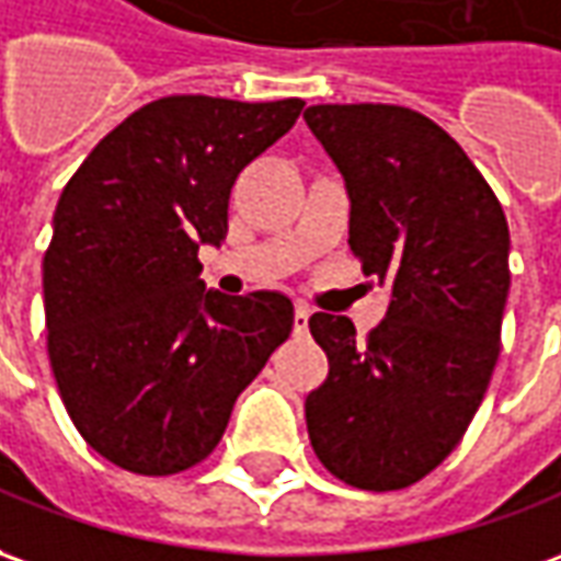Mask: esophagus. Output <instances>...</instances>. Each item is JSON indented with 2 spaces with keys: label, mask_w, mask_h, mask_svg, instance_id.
I'll return each mask as SVG.
<instances>
[{
  "label": "esophagus",
  "mask_w": 561,
  "mask_h": 561,
  "mask_svg": "<svg viewBox=\"0 0 561 561\" xmlns=\"http://www.w3.org/2000/svg\"><path fill=\"white\" fill-rule=\"evenodd\" d=\"M307 325H310V310L297 304L295 307V334H304V331H307Z\"/></svg>",
  "instance_id": "esophagus-1"
}]
</instances>
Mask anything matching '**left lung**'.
<instances>
[{
	"label": "left lung",
	"instance_id": "1",
	"mask_svg": "<svg viewBox=\"0 0 561 561\" xmlns=\"http://www.w3.org/2000/svg\"><path fill=\"white\" fill-rule=\"evenodd\" d=\"M344 174L350 249L390 285L365 341L346 316L312 312L329 377L307 396L316 457L341 482H421L463 439L501 353L510 227L455 137L409 106L319 104L304 113Z\"/></svg>",
	"mask_w": 561,
	"mask_h": 561
}]
</instances>
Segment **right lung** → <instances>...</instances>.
I'll list each match as a JSON object with an SVG mask.
<instances>
[{
    "label": "right lung",
    "mask_w": 561,
    "mask_h": 561,
    "mask_svg": "<svg viewBox=\"0 0 561 561\" xmlns=\"http://www.w3.org/2000/svg\"><path fill=\"white\" fill-rule=\"evenodd\" d=\"M300 110V98H159L60 193L42 261L48 359L79 436L122 470L171 476L205 460L291 334L295 307L279 291L205 288L199 245L227 239L239 171Z\"/></svg>",
    "instance_id": "1"
}]
</instances>
